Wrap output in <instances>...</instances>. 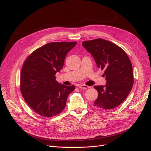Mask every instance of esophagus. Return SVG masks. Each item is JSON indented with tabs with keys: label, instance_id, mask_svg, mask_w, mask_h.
I'll use <instances>...</instances> for the list:
<instances>
[{
	"label": "esophagus",
	"instance_id": "esophagus-1",
	"mask_svg": "<svg viewBox=\"0 0 151 151\" xmlns=\"http://www.w3.org/2000/svg\"><path fill=\"white\" fill-rule=\"evenodd\" d=\"M78 87L80 88V89H88L89 88V86H86V85H81V84H80L78 85Z\"/></svg>",
	"mask_w": 151,
	"mask_h": 151
}]
</instances>
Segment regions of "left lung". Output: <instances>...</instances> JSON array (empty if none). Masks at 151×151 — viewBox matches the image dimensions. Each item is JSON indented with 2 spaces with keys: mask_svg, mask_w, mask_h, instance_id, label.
<instances>
[{
  "mask_svg": "<svg viewBox=\"0 0 151 151\" xmlns=\"http://www.w3.org/2000/svg\"><path fill=\"white\" fill-rule=\"evenodd\" d=\"M83 46L94 58L98 67L104 70V86H94L99 96L94 105L113 109L125 100L133 84L132 63L125 52L119 46L101 38L85 41Z\"/></svg>",
  "mask_w": 151,
  "mask_h": 151,
  "instance_id": "obj_1",
  "label": "left lung"
}]
</instances>
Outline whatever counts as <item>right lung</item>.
I'll return each mask as SVG.
<instances>
[{
	"mask_svg": "<svg viewBox=\"0 0 151 151\" xmlns=\"http://www.w3.org/2000/svg\"><path fill=\"white\" fill-rule=\"evenodd\" d=\"M76 42H52L32 53L24 63L21 73V92L27 105L40 116L51 117L65 108L75 86L55 81L68 52Z\"/></svg>",
	"mask_w": 151,
	"mask_h": 151,
	"instance_id": "1",
	"label": "right lung"
}]
</instances>
